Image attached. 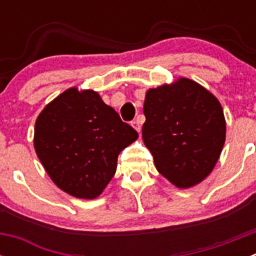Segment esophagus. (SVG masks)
<instances>
[{"label":"esophagus","mask_w":256,"mask_h":256,"mask_svg":"<svg viewBox=\"0 0 256 256\" xmlns=\"http://www.w3.org/2000/svg\"><path fill=\"white\" fill-rule=\"evenodd\" d=\"M132 126L137 130V132H140V130H141V122H140L138 119H136V120L132 122Z\"/></svg>","instance_id":"obj_1"}]
</instances>
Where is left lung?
Segmentation results:
<instances>
[{
    "label": "left lung",
    "mask_w": 256,
    "mask_h": 256,
    "mask_svg": "<svg viewBox=\"0 0 256 256\" xmlns=\"http://www.w3.org/2000/svg\"><path fill=\"white\" fill-rule=\"evenodd\" d=\"M142 138L154 162L178 188L212 173L226 141V120L216 97L191 79L151 88L144 104Z\"/></svg>",
    "instance_id": "1"
}]
</instances>
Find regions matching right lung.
Segmentation results:
<instances>
[{
	"mask_svg": "<svg viewBox=\"0 0 256 256\" xmlns=\"http://www.w3.org/2000/svg\"><path fill=\"white\" fill-rule=\"evenodd\" d=\"M137 137L97 92L73 87L38 115L34 148L58 188L74 198H96L114 177L118 155Z\"/></svg>",
	"mask_w": 256,
	"mask_h": 256,
	"instance_id": "add662e5",
	"label": "right lung"
}]
</instances>
